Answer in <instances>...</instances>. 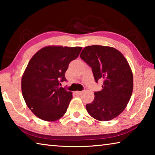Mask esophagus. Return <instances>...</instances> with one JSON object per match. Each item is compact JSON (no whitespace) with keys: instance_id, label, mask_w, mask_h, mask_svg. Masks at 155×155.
<instances>
[{"instance_id":"1","label":"esophagus","mask_w":155,"mask_h":155,"mask_svg":"<svg viewBox=\"0 0 155 155\" xmlns=\"http://www.w3.org/2000/svg\"><path fill=\"white\" fill-rule=\"evenodd\" d=\"M75 94H77V95H81V94H83V91H75Z\"/></svg>"}]
</instances>
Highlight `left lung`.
<instances>
[{"label": "left lung", "instance_id": "1", "mask_svg": "<svg viewBox=\"0 0 155 155\" xmlns=\"http://www.w3.org/2000/svg\"><path fill=\"white\" fill-rule=\"evenodd\" d=\"M81 58L92 70L98 83L103 79V90L94 92L92 103L86 104L91 117L99 121H109L124 111L133 89V72L127 60L117 49L98 45L83 49Z\"/></svg>", "mask_w": 155, "mask_h": 155}]
</instances>
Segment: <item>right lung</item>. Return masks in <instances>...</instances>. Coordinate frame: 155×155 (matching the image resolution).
Returning <instances> with one entry per match:
<instances>
[{
    "instance_id": "1",
    "label": "right lung",
    "mask_w": 155,
    "mask_h": 155,
    "mask_svg": "<svg viewBox=\"0 0 155 155\" xmlns=\"http://www.w3.org/2000/svg\"><path fill=\"white\" fill-rule=\"evenodd\" d=\"M81 50V47L46 46L28 62L21 81L22 93L27 107L39 118L56 121L65 114L72 93L59 85L66 81L68 65Z\"/></svg>"
}]
</instances>
